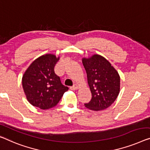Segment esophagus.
<instances>
[{"label": "esophagus", "instance_id": "1", "mask_svg": "<svg viewBox=\"0 0 150 150\" xmlns=\"http://www.w3.org/2000/svg\"><path fill=\"white\" fill-rule=\"evenodd\" d=\"M78 88H79V86H78V85L75 84L74 86H72V87H71L70 88H71V89H72V90H76V89H78Z\"/></svg>", "mask_w": 150, "mask_h": 150}]
</instances>
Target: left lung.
I'll return each instance as SVG.
<instances>
[{
	"label": "left lung",
	"instance_id": "left-lung-1",
	"mask_svg": "<svg viewBox=\"0 0 150 150\" xmlns=\"http://www.w3.org/2000/svg\"><path fill=\"white\" fill-rule=\"evenodd\" d=\"M82 62L91 93V99L85 106L94 111L108 108L120 92V76L117 70L99 54L83 58Z\"/></svg>",
	"mask_w": 150,
	"mask_h": 150
}]
</instances>
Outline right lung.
<instances>
[{
	"label": "right lung",
	"instance_id": "right-lung-1",
	"mask_svg": "<svg viewBox=\"0 0 150 150\" xmlns=\"http://www.w3.org/2000/svg\"><path fill=\"white\" fill-rule=\"evenodd\" d=\"M59 59L52 54L42 55L30 64L23 75L24 92L33 106L42 110L52 108L69 89L54 70Z\"/></svg>",
	"mask_w": 150,
	"mask_h": 150
}]
</instances>
